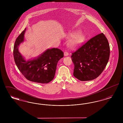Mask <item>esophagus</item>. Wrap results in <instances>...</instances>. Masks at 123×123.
Segmentation results:
<instances>
[{"label":"esophagus","instance_id":"1","mask_svg":"<svg viewBox=\"0 0 123 123\" xmlns=\"http://www.w3.org/2000/svg\"><path fill=\"white\" fill-rule=\"evenodd\" d=\"M69 55V53L68 52H64V56H68Z\"/></svg>","mask_w":123,"mask_h":123}]
</instances>
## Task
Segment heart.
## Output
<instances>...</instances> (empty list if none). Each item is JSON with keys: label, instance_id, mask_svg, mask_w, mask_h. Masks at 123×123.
Returning <instances> with one entry per match:
<instances>
[{"label": "heart", "instance_id": "b5f03b06", "mask_svg": "<svg viewBox=\"0 0 123 123\" xmlns=\"http://www.w3.org/2000/svg\"><path fill=\"white\" fill-rule=\"evenodd\" d=\"M70 38H73L70 41L69 45L71 48H74L80 44L83 41L84 38L81 33H71L69 35Z\"/></svg>", "mask_w": 123, "mask_h": 123}]
</instances>
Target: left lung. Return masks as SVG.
<instances>
[{"label": "left lung", "mask_w": 123, "mask_h": 123, "mask_svg": "<svg viewBox=\"0 0 123 123\" xmlns=\"http://www.w3.org/2000/svg\"><path fill=\"white\" fill-rule=\"evenodd\" d=\"M110 53L109 44L103 33L92 38L72 53L74 76L81 81L96 78L105 69Z\"/></svg>", "instance_id": "1"}]
</instances>
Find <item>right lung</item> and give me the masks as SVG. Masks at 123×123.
I'll use <instances>...</instances> for the list:
<instances>
[{
	"label": "right lung",
	"mask_w": 123,
	"mask_h": 123,
	"mask_svg": "<svg viewBox=\"0 0 123 123\" xmlns=\"http://www.w3.org/2000/svg\"><path fill=\"white\" fill-rule=\"evenodd\" d=\"M26 28L15 42L13 56L18 70L24 76L31 82L47 83L52 81L55 74L59 60L64 57V53L58 48L48 49L37 59L26 61L18 50L19 44L24 41Z\"/></svg>",
	"instance_id": "right-lung-1"
}]
</instances>
